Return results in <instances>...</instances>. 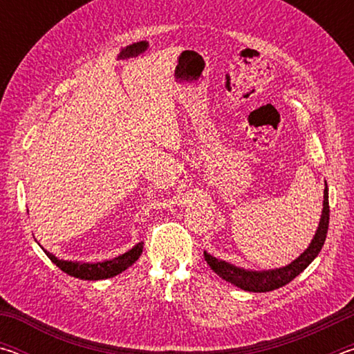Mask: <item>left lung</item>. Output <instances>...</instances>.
<instances>
[{
    "instance_id": "1",
    "label": "left lung",
    "mask_w": 354,
    "mask_h": 354,
    "mask_svg": "<svg viewBox=\"0 0 354 354\" xmlns=\"http://www.w3.org/2000/svg\"><path fill=\"white\" fill-rule=\"evenodd\" d=\"M328 225H329V201H328V185L323 192V212L320 218L319 230H317L315 236L310 242L309 248L293 261L289 266L283 268H277V270L268 272H248L243 268L234 267L230 262L218 261L214 256L205 253V259L207 266L218 274L221 279L227 281V283L241 287L242 290L248 292H270L274 289H279L286 284H289L293 278H297L304 268H306L310 262H313L317 254L325 243V239L328 234Z\"/></svg>"
}]
</instances>
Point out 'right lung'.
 Segmentation results:
<instances>
[{
    "instance_id": "right-lung-1",
    "label": "right lung",
    "mask_w": 354,
    "mask_h": 354,
    "mask_svg": "<svg viewBox=\"0 0 354 354\" xmlns=\"http://www.w3.org/2000/svg\"><path fill=\"white\" fill-rule=\"evenodd\" d=\"M142 250H143V242L137 243L133 250L128 251V253H124L118 257H113L111 261L97 262V263H87V262L82 263V262H70V261L57 259L56 256H53L50 251H46L44 248L45 254L50 257L51 262H55L62 272L70 274V277H75L80 279H88V281L112 278L115 277V274L122 273L123 270H127L128 267L133 266V263L139 259L142 254Z\"/></svg>"
}]
</instances>
